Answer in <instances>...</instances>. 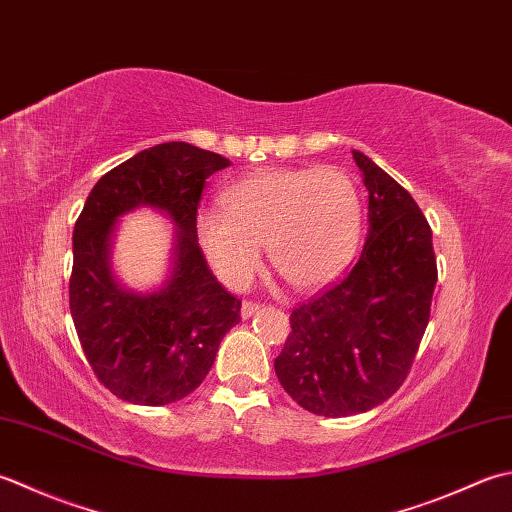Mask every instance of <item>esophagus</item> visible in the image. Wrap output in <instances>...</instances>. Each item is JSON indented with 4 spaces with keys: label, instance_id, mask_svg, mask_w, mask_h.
I'll list each match as a JSON object with an SVG mask.
<instances>
[{
    "label": "esophagus",
    "instance_id": "34e87169",
    "mask_svg": "<svg viewBox=\"0 0 512 512\" xmlns=\"http://www.w3.org/2000/svg\"><path fill=\"white\" fill-rule=\"evenodd\" d=\"M260 311V305L258 302H243V307H241V316H243V320H247V318H252V316H256Z\"/></svg>",
    "mask_w": 512,
    "mask_h": 512
}]
</instances>
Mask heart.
<instances>
[{"instance_id": "heart-1", "label": "heart", "mask_w": 512, "mask_h": 512, "mask_svg": "<svg viewBox=\"0 0 512 512\" xmlns=\"http://www.w3.org/2000/svg\"><path fill=\"white\" fill-rule=\"evenodd\" d=\"M223 210L196 216V241L221 283L243 289L263 258L287 283L318 289L351 263L362 232L356 183L338 168H265L229 185Z\"/></svg>"}]
</instances>
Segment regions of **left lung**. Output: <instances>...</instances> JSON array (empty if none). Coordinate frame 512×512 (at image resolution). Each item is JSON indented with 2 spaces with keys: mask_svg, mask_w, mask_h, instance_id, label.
Returning <instances> with one entry per match:
<instances>
[{
  "mask_svg": "<svg viewBox=\"0 0 512 512\" xmlns=\"http://www.w3.org/2000/svg\"><path fill=\"white\" fill-rule=\"evenodd\" d=\"M369 190V232L358 263L325 294L291 311L274 360L302 409L347 417L402 387L429 325L437 265L433 234L404 187L353 150Z\"/></svg>",
  "mask_w": 512,
  "mask_h": 512,
  "instance_id": "8db88e82",
  "label": "left lung"
}]
</instances>
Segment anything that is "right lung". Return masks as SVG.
Masks as SVG:
<instances>
[{"label":"right lung","mask_w":512,"mask_h":512,"mask_svg":"<svg viewBox=\"0 0 512 512\" xmlns=\"http://www.w3.org/2000/svg\"><path fill=\"white\" fill-rule=\"evenodd\" d=\"M229 161L172 141L134 154L92 187L72 232L70 314L81 349L117 398L163 406L190 395L210 373L218 344L241 322V300L218 283L196 241L205 181ZM152 206L177 225L173 269L148 295L121 288L109 247L118 218Z\"/></svg>","instance_id":"1"}]
</instances>
